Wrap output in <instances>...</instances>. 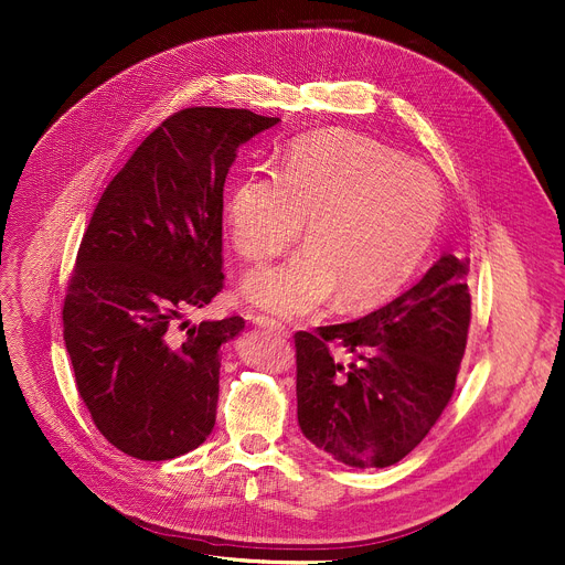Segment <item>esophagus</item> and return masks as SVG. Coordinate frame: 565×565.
<instances>
[{"label": "esophagus", "mask_w": 565, "mask_h": 565, "mask_svg": "<svg viewBox=\"0 0 565 565\" xmlns=\"http://www.w3.org/2000/svg\"><path fill=\"white\" fill-rule=\"evenodd\" d=\"M252 322H254V324H258V328H263V330H270V332L279 334V337H288V330L284 328V324H281L279 320H275V318H267V316H254V318H252Z\"/></svg>", "instance_id": "obj_1"}]
</instances>
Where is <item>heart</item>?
Returning <instances> with one entry per match:
<instances>
[{
    "instance_id": "obj_1",
    "label": "heart",
    "mask_w": 565,
    "mask_h": 565,
    "mask_svg": "<svg viewBox=\"0 0 565 565\" xmlns=\"http://www.w3.org/2000/svg\"><path fill=\"white\" fill-rule=\"evenodd\" d=\"M224 211L235 252L256 265L298 241L305 220L307 247L243 284L252 305L302 318L334 295L348 311L392 298L433 245L441 190L394 148L322 130L292 141L275 175L241 178Z\"/></svg>"
}]
</instances>
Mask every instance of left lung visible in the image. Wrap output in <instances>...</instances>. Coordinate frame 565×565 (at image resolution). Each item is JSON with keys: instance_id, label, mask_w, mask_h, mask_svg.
Instances as JSON below:
<instances>
[{"instance_id": "8db88e82", "label": "left lung", "mask_w": 565, "mask_h": 565, "mask_svg": "<svg viewBox=\"0 0 565 565\" xmlns=\"http://www.w3.org/2000/svg\"><path fill=\"white\" fill-rule=\"evenodd\" d=\"M469 258L444 254L419 284L360 320L295 334L298 424L348 467H390L449 405L471 318ZM353 354L343 365L329 343Z\"/></svg>"}]
</instances>
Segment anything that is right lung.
<instances>
[{"label": "right lung", "mask_w": 565, "mask_h": 565, "mask_svg": "<svg viewBox=\"0 0 565 565\" xmlns=\"http://www.w3.org/2000/svg\"><path fill=\"white\" fill-rule=\"evenodd\" d=\"M279 124L190 107L148 135L103 192L64 302V341L96 428L139 460L213 433L220 348L241 316L192 322L222 290L224 181L237 148Z\"/></svg>", "instance_id": "right-lung-1"}]
</instances>
